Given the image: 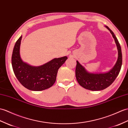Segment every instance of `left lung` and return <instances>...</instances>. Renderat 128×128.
<instances>
[{"mask_svg": "<svg viewBox=\"0 0 128 128\" xmlns=\"http://www.w3.org/2000/svg\"><path fill=\"white\" fill-rule=\"evenodd\" d=\"M106 27L112 34L116 44L118 52V59L114 67L108 72L104 74L89 73L78 63V61H76L77 64L75 74L77 81L80 86L88 90L97 91L103 90L108 88L114 82L121 69L122 64V54L120 44L114 32L108 26Z\"/></svg>", "mask_w": 128, "mask_h": 128, "instance_id": "obj_1", "label": "left lung"}]
</instances>
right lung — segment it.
Instances as JSON below:
<instances>
[{"mask_svg": "<svg viewBox=\"0 0 128 128\" xmlns=\"http://www.w3.org/2000/svg\"><path fill=\"white\" fill-rule=\"evenodd\" d=\"M22 36L14 44L11 58L12 66L14 75L18 81L29 90L40 91L48 89L56 80L59 68L68 57L55 58L41 66L35 67L22 60L20 55V47Z\"/></svg>", "mask_w": 128, "mask_h": 128, "instance_id": "1", "label": "right lung"}]
</instances>
